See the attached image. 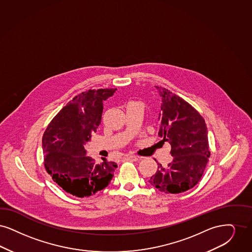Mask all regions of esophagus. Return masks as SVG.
Here are the masks:
<instances>
[{"label": "esophagus", "mask_w": 252, "mask_h": 252, "mask_svg": "<svg viewBox=\"0 0 252 252\" xmlns=\"http://www.w3.org/2000/svg\"><path fill=\"white\" fill-rule=\"evenodd\" d=\"M125 159L128 161H131V162H135V161H138L140 159V157L135 156V155H128L125 157Z\"/></svg>", "instance_id": "1"}]
</instances>
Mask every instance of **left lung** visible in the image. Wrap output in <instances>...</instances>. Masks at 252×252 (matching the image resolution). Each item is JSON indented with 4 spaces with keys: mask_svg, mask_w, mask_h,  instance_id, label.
Segmentation results:
<instances>
[{
    "mask_svg": "<svg viewBox=\"0 0 252 252\" xmlns=\"http://www.w3.org/2000/svg\"><path fill=\"white\" fill-rule=\"evenodd\" d=\"M162 98L159 136L171 146L167 166L158 163L150 184L165 194H179L200 181L210 157L208 131L204 119L191 104L168 89L157 87ZM156 161V160H155Z\"/></svg>",
    "mask_w": 252,
    "mask_h": 252,
    "instance_id": "left-lung-1",
    "label": "left lung"
}]
</instances>
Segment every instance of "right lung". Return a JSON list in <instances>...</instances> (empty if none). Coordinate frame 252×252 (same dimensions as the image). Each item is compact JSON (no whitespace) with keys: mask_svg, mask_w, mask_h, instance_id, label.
<instances>
[{"mask_svg":"<svg viewBox=\"0 0 252 252\" xmlns=\"http://www.w3.org/2000/svg\"><path fill=\"white\" fill-rule=\"evenodd\" d=\"M116 88L86 90L68 101L50 122L42 137L44 166L66 193L89 197L108 186L118 164H97L87 155L86 145L97 131L103 100Z\"/></svg>","mask_w":252,"mask_h":252,"instance_id":"obj_1","label":"right lung"}]
</instances>
